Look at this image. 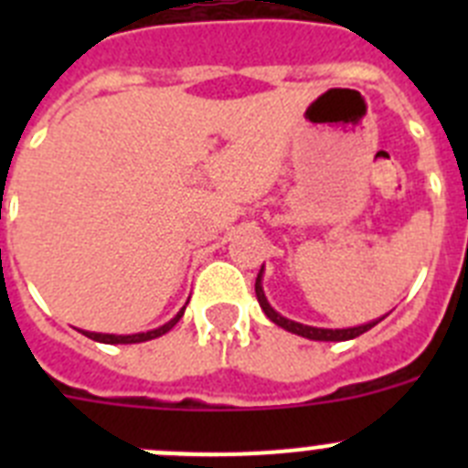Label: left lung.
<instances>
[{"label":"left lung","instance_id":"1","mask_svg":"<svg viewBox=\"0 0 468 468\" xmlns=\"http://www.w3.org/2000/svg\"><path fill=\"white\" fill-rule=\"evenodd\" d=\"M260 279H262V271L258 274V279H255V295H258V302L260 307H262V312L270 316V321H274L276 325H281V328L291 330V333L295 335H302V337H307V340H321V342H345V340H354V337H358V335H363L366 330H370L373 325H378L379 321H373V324H366V325H358V328H346V330H328V328H312V325H302V324H295V321H291V318L281 316V314H276L274 309L270 307V302H267V297H264V291H262V283H260Z\"/></svg>","mask_w":468,"mask_h":468}]
</instances>
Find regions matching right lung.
Segmentation results:
<instances>
[{
  "label": "right lung",
  "mask_w": 468,
  "mask_h": 468,
  "mask_svg": "<svg viewBox=\"0 0 468 468\" xmlns=\"http://www.w3.org/2000/svg\"><path fill=\"white\" fill-rule=\"evenodd\" d=\"M183 312H177L176 318H171L166 325H161V328L150 330V333H138V335H101V333H84L86 337L95 342H105V345H135V342H147V340H154V337H161V335H166L173 325L183 318Z\"/></svg>",
  "instance_id": "obj_1"
}]
</instances>
